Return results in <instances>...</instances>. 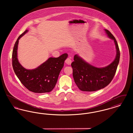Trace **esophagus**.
<instances>
[{"label": "esophagus", "mask_w": 133, "mask_h": 133, "mask_svg": "<svg viewBox=\"0 0 133 133\" xmlns=\"http://www.w3.org/2000/svg\"><path fill=\"white\" fill-rule=\"evenodd\" d=\"M65 63L67 65H71V64L72 63L71 60L69 58H67L65 60Z\"/></svg>", "instance_id": "obj_1"}]
</instances>
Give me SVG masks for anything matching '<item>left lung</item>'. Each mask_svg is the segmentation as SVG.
I'll use <instances>...</instances> for the list:
<instances>
[{
    "label": "left lung",
    "instance_id": "left-lung-1",
    "mask_svg": "<svg viewBox=\"0 0 133 133\" xmlns=\"http://www.w3.org/2000/svg\"><path fill=\"white\" fill-rule=\"evenodd\" d=\"M104 30L108 37L114 40L116 57L109 65L98 68L87 63L77 54L74 56V61L71 63L73 76L77 87L82 91H96L105 88L111 82L116 73L120 57L119 46L112 34L107 29Z\"/></svg>",
    "mask_w": 133,
    "mask_h": 133
}]
</instances>
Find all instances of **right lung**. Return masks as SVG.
I'll return each mask as SVG.
<instances>
[{
    "label": "right lung",
    "instance_id": "1",
    "mask_svg": "<svg viewBox=\"0 0 133 133\" xmlns=\"http://www.w3.org/2000/svg\"><path fill=\"white\" fill-rule=\"evenodd\" d=\"M28 31L26 30L21 34L15 43L12 56L13 68L20 82L29 91L36 93L50 92L56 85L68 54L65 53L57 58L50 57L36 68L26 69L18 61L17 49L20 38Z\"/></svg>",
    "mask_w": 133,
    "mask_h": 133
}]
</instances>
